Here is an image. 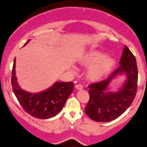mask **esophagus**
I'll return each mask as SVG.
<instances>
[{
    "instance_id": "1",
    "label": "esophagus",
    "mask_w": 147,
    "mask_h": 147,
    "mask_svg": "<svg viewBox=\"0 0 147 147\" xmlns=\"http://www.w3.org/2000/svg\"><path fill=\"white\" fill-rule=\"evenodd\" d=\"M75 87H76V89H78V90H80V89H83V86H82V84H76Z\"/></svg>"
}]
</instances>
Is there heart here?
<instances>
[{"mask_svg":"<svg viewBox=\"0 0 147 147\" xmlns=\"http://www.w3.org/2000/svg\"><path fill=\"white\" fill-rule=\"evenodd\" d=\"M79 63L84 66L90 67L88 69V78L97 82L107 76L115 66V60L110 56L97 50H90L81 56Z\"/></svg>","mask_w":147,"mask_h":147,"instance_id":"obj_1","label":"heart"}]
</instances>
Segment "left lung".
<instances>
[{"label":"left lung","mask_w":147,"mask_h":147,"mask_svg":"<svg viewBox=\"0 0 147 147\" xmlns=\"http://www.w3.org/2000/svg\"><path fill=\"white\" fill-rule=\"evenodd\" d=\"M126 73L127 80L118 92H107L108 84L118 74ZM137 63L134 55L125 46L120 60V66L107 80L95 82L89 86V100L86 105V114L96 122H107L120 116L132 104L138 89Z\"/></svg>","instance_id":"8db88e82"}]
</instances>
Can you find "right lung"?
Masks as SVG:
<instances>
[{
    "label": "right lung",
    "mask_w": 147,
    "mask_h": 147,
    "mask_svg": "<svg viewBox=\"0 0 147 147\" xmlns=\"http://www.w3.org/2000/svg\"><path fill=\"white\" fill-rule=\"evenodd\" d=\"M29 41L27 40L24 45ZM16 60L11 71L12 89L19 103L27 113L34 118H52L63 109L64 105L74 89L72 82H56L47 90L33 94L20 89L17 84L15 74Z\"/></svg>",
    "instance_id": "obj_1"
}]
</instances>
